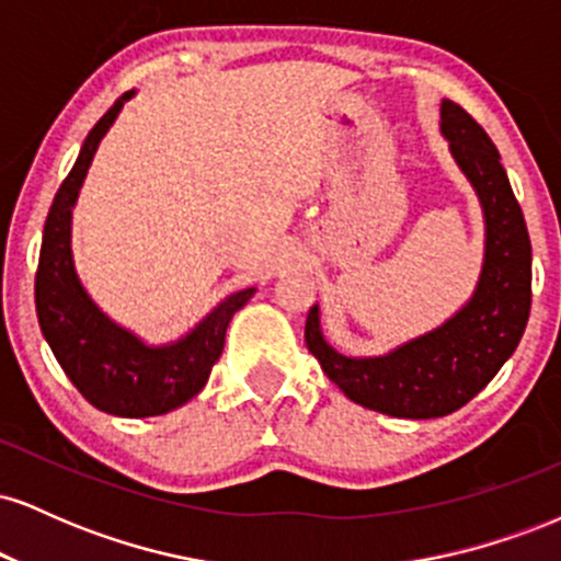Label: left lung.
<instances>
[{
	"mask_svg": "<svg viewBox=\"0 0 561 561\" xmlns=\"http://www.w3.org/2000/svg\"><path fill=\"white\" fill-rule=\"evenodd\" d=\"M440 134L472 184L485 218L478 287L454 317L382 356H343L308 311L306 345L324 375L364 409L398 420H435L472 401L523 340L530 317L533 250L525 216L495 145L456 102H440Z\"/></svg>",
	"mask_w": 561,
	"mask_h": 561,
	"instance_id": "8db88e82",
	"label": "left lung"
}]
</instances>
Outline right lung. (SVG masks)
<instances>
[{
	"label": "right lung",
	"mask_w": 561,
	"mask_h": 561,
	"mask_svg": "<svg viewBox=\"0 0 561 561\" xmlns=\"http://www.w3.org/2000/svg\"><path fill=\"white\" fill-rule=\"evenodd\" d=\"M134 94L118 96L83 139L44 224L36 272L38 327L57 364L94 409L126 420L169 414L192 401L221 356L231 317L255 295V287L237 289L179 340L150 345L107 317L81 285L70 244L76 199L96 147Z\"/></svg>",
	"instance_id": "add662e5"
}]
</instances>
